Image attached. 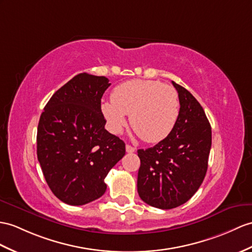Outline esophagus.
Instances as JSON below:
<instances>
[{"mask_svg":"<svg viewBox=\"0 0 252 252\" xmlns=\"http://www.w3.org/2000/svg\"><path fill=\"white\" fill-rule=\"evenodd\" d=\"M134 151H136V149H134V147H132L129 144H126V152L127 153H133Z\"/></svg>","mask_w":252,"mask_h":252,"instance_id":"esophagus-1","label":"esophagus"}]
</instances>
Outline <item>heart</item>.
<instances>
[{
    "mask_svg": "<svg viewBox=\"0 0 252 252\" xmlns=\"http://www.w3.org/2000/svg\"><path fill=\"white\" fill-rule=\"evenodd\" d=\"M101 112L109 129L120 133L130 125L145 142L164 139L173 129L180 114L179 94L174 88L155 80L134 79L115 87L111 101L102 102Z\"/></svg>",
    "mask_w": 252,
    "mask_h": 252,
    "instance_id": "obj_1",
    "label": "heart"
}]
</instances>
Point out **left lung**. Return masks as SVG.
Masks as SVG:
<instances>
[{"instance_id": "obj_1", "label": "left lung", "mask_w": 252, "mask_h": 252, "mask_svg": "<svg viewBox=\"0 0 252 252\" xmlns=\"http://www.w3.org/2000/svg\"><path fill=\"white\" fill-rule=\"evenodd\" d=\"M172 84L181 105L175 126L155 146L138 150V193L145 203L161 210L186 203L197 192L212 146V128L203 108L185 88Z\"/></svg>"}]
</instances>
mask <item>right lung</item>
Wrapping results in <instances>:
<instances>
[{"label":"right lung","instance_id":"1","mask_svg":"<svg viewBox=\"0 0 252 252\" xmlns=\"http://www.w3.org/2000/svg\"><path fill=\"white\" fill-rule=\"evenodd\" d=\"M106 77L79 73L46 105L37 128V158L49 188L69 205L105 193L109 171L125 155V143L105 129L101 97Z\"/></svg>","mask_w":252,"mask_h":252}]
</instances>
